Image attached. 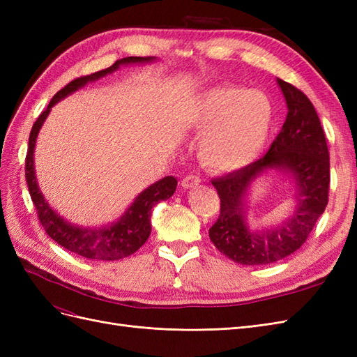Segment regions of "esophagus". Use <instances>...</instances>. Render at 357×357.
Segmentation results:
<instances>
[{
  "label": "esophagus",
  "mask_w": 357,
  "mask_h": 357,
  "mask_svg": "<svg viewBox=\"0 0 357 357\" xmlns=\"http://www.w3.org/2000/svg\"><path fill=\"white\" fill-rule=\"evenodd\" d=\"M199 183H201L199 176H197V174H188L185 178L181 180V186L185 188V189H190V188L198 186Z\"/></svg>",
  "instance_id": "34e87169"
}]
</instances>
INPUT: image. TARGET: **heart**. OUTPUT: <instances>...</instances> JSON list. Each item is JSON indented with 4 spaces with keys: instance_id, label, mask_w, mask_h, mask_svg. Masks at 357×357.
<instances>
[{
    "instance_id": "1",
    "label": "heart",
    "mask_w": 357,
    "mask_h": 357,
    "mask_svg": "<svg viewBox=\"0 0 357 357\" xmlns=\"http://www.w3.org/2000/svg\"><path fill=\"white\" fill-rule=\"evenodd\" d=\"M199 134V158L214 171L231 172L255 162L274 125V105L262 91L223 84L201 93L189 109Z\"/></svg>"
}]
</instances>
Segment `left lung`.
<instances>
[{
	"instance_id": "1",
	"label": "left lung",
	"mask_w": 357,
	"mask_h": 357,
	"mask_svg": "<svg viewBox=\"0 0 357 357\" xmlns=\"http://www.w3.org/2000/svg\"><path fill=\"white\" fill-rule=\"evenodd\" d=\"M277 82L289 112L266 155L211 180L220 198V214L208 231L210 240L220 253L241 265H268L295 253L328 205L329 150L317 112L304 92L282 79ZM273 167L294 177L297 210L280 227L253 233L245 222L243 199L251 181Z\"/></svg>"
}]
</instances>
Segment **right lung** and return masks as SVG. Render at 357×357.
Segmentation results:
<instances>
[{
	"label": "right lung",
	"instance_id": "obj_1",
	"mask_svg": "<svg viewBox=\"0 0 357 357\" xmlns=\"http://www.w3.org/2000/svg\"><path fill=\"white\" fill-rule=\"evenodd\" d=\"M152 61H155L153 56H128L116 61L109 68L74 79L66 88H62L59 92L55 93V96L49 102L47 109L38 116L34 125H32L25 159V177L31 199L34 202L38 214V220L53 241L86 259H95V261H117V259H123L135 253L147 241L150 231H152V226H150L152 208L159 201H165L172 197V193L176 192L177 188V180L172 176H168L156 181L155 185L149 186L135 198L131 207L126 210L122 218L109 226H102V228H84V226L68 223L49 207V204L45 201V197H43V193L40 192L37 185L34 169V147L38 131L41 125L45 123L52 107L62 98H66L67 95L83 88L86 83L98 80L100 77H104L105 74H110L121 66H126V63Z\"/></svg>",
	"mask_w": 357,
	"mask_h": 357
}]
</instances>
